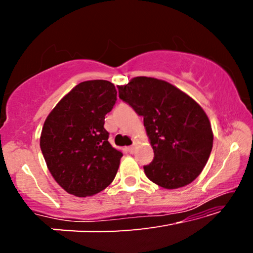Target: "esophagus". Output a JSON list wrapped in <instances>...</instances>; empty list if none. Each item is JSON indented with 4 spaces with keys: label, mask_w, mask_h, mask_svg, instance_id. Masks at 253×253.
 Returning <instances> with one entry per match:
<instances>
[{
    "label": "esophagus",
    "mask_w": 253,
    "mask_h": 253,
    "mask_svg": "<svg viewBox=\"0 0 253 253\" xmlns=\"http://www.w3.org/2000/svg\"><path fill=\"white\" fill-rule=\"evenodd\" d=\"M136 144H133V145H131V146H129V147H127V151H129L130 152V153H133V152L134 151H136Z\"/></svg>",
    "instance_id": "34e87169"
}]
</instances>
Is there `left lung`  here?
<instances>
[{"instance_id": "left-lung-1", "label": "left lung", "mask_w": 253, "mask_h": 253, "mask_svg": "<svg viewBox=\"0 0 253 253\" xmlns=\"http://www.w3.org/2000/svg\"><path fill=\"white\" fill-rule=\"evenodd\" d=\"M120 98L144 117L154 159L144 171L165 189L185 186L200 175L213 147L206 113L191 96L170 83L134 77L117 86Z\"/></svg>"}]
</instances>
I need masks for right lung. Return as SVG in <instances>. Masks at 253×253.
<instances>
[{"label":"right lung","instance_id":"obj_1","mask_svg":"<svg viewBox=\"0 0 253 253\" xmlns=\"http://www.w3.org/2000/svg\"><path fill=\"white\" fill-rule=\"evenodd\" d=\"M116 95L108 81L82 82L44 121L41 152L51 176L70 195H96L115 178L123 154L110 145L103 124Z\"/></svg>","mask_w":253,"mask_h":253}]
</instances>
